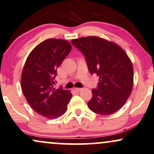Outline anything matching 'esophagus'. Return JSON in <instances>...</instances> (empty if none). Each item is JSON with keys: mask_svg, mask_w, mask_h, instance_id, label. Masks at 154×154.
I'll return each instance as SVG.
<instances>
[{"mask_svg": "<svg viewBox=\"0 0 154 154\" xmlns=\"http://www.w3.org/2000/svg\"><path fill=\"white\" fill-rule=\"evenodd\" d=\"M81 89H82V88H74V91L76 92H79L80 91H81Z\"/></svg>", "mask_w": 154, "mask_h": 154, "instance_id": "34e87169", "label": "esophagus"}]
</instances>
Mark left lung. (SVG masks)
<instances>
[{"mask_svg":"<svg viewBox=\"0 0 154 154\" xmlns=\"http://www.w3.org/2000/svg\"><path fill=\"white\" fill-rule=\"evenodd\" d=\"M72 45L81 52L91 75L99 77L88 106L101 115L115 113L124 105L133 86L131 60L120 46L98 37L73 39Z\"/></svg>","mask_w":154,"mask_h":154,"instance_id":"left-lung-1","label":"left lung"}]
</instances>
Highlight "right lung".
<instances>
[{
    "instance_id": "1",
    "label": "right lung",
    "mask_w": 154,
    "mask_h": 154,
    "mask_svg": "<svg viewBox=\"0 0 154 154\" xmlns=\"http://www.w3.org/2000/svg\"><path fill=\"white\" fill-rule=\"evenodd\" d=\"M68 41L48 39L30 52L21 74L23 95L36 112L49 119L63 115L72 94L68 90L54 88L57 68L71 50Z\"/></svg>"
}]
</instances>
